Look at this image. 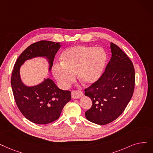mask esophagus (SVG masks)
Instances as JSON below:
<instances>
[{
    "mask_svg": "<svg viewBox=\"0 0 153 153\" xmlns=\"http://www.w3.org/2000/svg\"><path fill=\"white\" fill-rule=\"evenodd\" d=\"M71 96L72 99H79L82 97L83 92L81 91H72L71 92Z\"/></svg>",
    "mask_w": 153,
    "mask_h": 153,
    "instance_id": "1",
    "label": "esophagus"
}]
</instances>
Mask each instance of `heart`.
Returning <instances> with one entry per match:
<instances>
[{
  "mask_svg": "<svg viewBox=\"0 0 153 153\" xmlns=\"http://www.w3.org/2000/svg\"><path fill=\"white\" fill-rule=\"evenodd\" d=\"M61 61V65L53 66V75L61 87L66 89L75 81V74L84 85L96 83L103 73L107 54L101 48L75 45L63 51Z\"/></svg>",
  "mask_w": 153,
  "mask_h": 153,
  "instance_id": "obj_1",
  "label": "heart"
}]
</instances>
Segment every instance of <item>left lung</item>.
I'll list each match as a JSON object with an SVG mask.
<instances>
[{"label":"left lung","instance_id":"obj_1","mask_svg":"<svg viewBox=\"0 0 153 153\" xmlns=\"http://www.w3.org/2000/svg\"><path fill=\"white\" fill-rule=\"evenodd\" d=\"M111 60L100 79L84 90L92 105L85 112L86 119L99 125L114 121L124 111L133 94L135 72L129 58L111 42Z\"/></svg>","mask_w":153,"mask_h":153}]
</instances>
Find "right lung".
Instances as JSON below:
<instances>
[{
	"mask_svg": "<svg viewBox=\"0 0 153 153\" xmlns=\"http://www.w3.org/2000/svg\"><path fill=\"white\" fill-rule=\"evenodd\" d=\"M60 43L41 41L26 48L18 57L12 73L11 86L16 104L20 111L30 121L38 124L54 122L71 99L69 91H63L50 78L35 85H27L22 81L21 67L24 62L36 57L45 59L49 64L50 72L54 57L60 49Z\"/></svg>",
	"mask_w": 153,
	"mask_h": 153,
	"instance_id": "add662e5",
	"label": "right lung"
}]
</instances>
